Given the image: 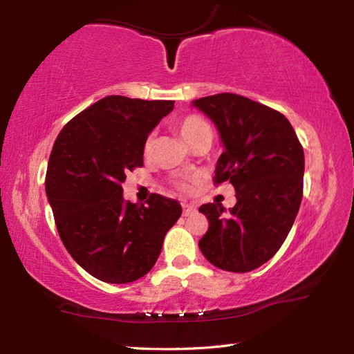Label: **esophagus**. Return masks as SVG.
<instances>
[{
	"label": "esophagus",
	"mask_w": 354,
	"mask_h": 354,
	"mask_svg": "<svg viewBox=\"0 0 354 354\" xmlns=\"http://www.w3.org/2000/svg\"><path fill=\"white\" fill-rule=\"evenodd\" d=\"M182 206H183V214L185 216H189L196 211V206L191 205V203H182Z\"/></svg>",
	"instance_id": "34e87169"
}]
</instances>
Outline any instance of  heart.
<instances>
[{
    "label": "heart",
    "mask_w": 354,
    "mask_h": 354,
    "mask_svg": "<svg viewBox=\"0 0 354 354\" xmlns=\"http://www.w3.org/2000/svg\"><path fill=\"white\" fill-rule=\"evenodd\" d=\"M177 129L180 132V136H182L189 145L194 143L198 137H202L203 134H206V132H211L209 124L206 123L202 117H198L196 114H189V115H185L180 118L177 122ZM152 140H154L152 134L148 136V138L145 140V145H143L145 156H148L152 149ZM177 186L180 189L186 191L191 188V183L188 182V180H178Z\"/></svg>",
    "instance_id": "obj_1"
}]
</instances>
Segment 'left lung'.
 <instances>
[{
  "label": "left lung",
  "mask_w": 354,
  "mask_h": 354,
  "mask_svg": "<svg viewBox=\"0 0 354 354\" xmlns=\"http://www.w3.org/2000/svg\"><path fill=\"white\" fill-rule=\"evenodd\" d=\"M217 126L225 151L214 183L230 182L237 203L198 208L209 222L198 248L214 266L248 272L276 254L297 216L304 194V148L283 114L223 92L192 102Z\"/></svg>",
  "instance_id": "8db88e82"
}]
</instances>
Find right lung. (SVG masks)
I'll return each instance as SVG.
<instances>
[{
  "label": "right lung",
  "instance_id": "add662e5",
  "mask_svg": "<svg viewBox=\"0 0 354 354\" xmlns=\"http://www.w3.org/2000/svg\"><path fill=\"white\" fill-rule=\"evenodd\" d=\"M174 109L171 100L109 95L80 112L59 132L46 172V194L66 250L108 283L148 274L182 206L151 194L146 205L123 198L126 174L143 166L149 132Z\"/></svg>",
  "mask_w": 354,
  "mask_h": 354
}]
</instances>
